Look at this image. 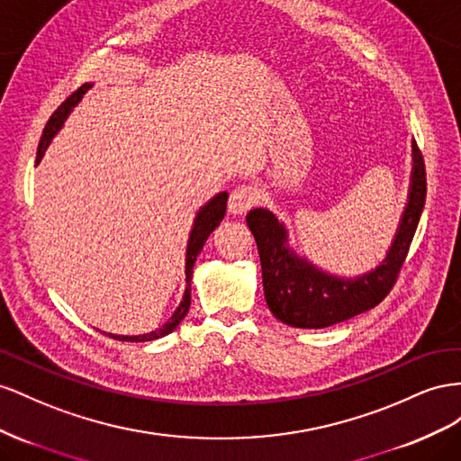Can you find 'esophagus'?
Listing matches in <instances>:
<instances>
[{
    "instance_id": "1",
    "label": "esophagus",
    "mask_w": 461,
    "mask_h": 461,
    "mask_svg": "<svg viewBox=\"0 0 461 461\" xmlns=\"http://www.w3.org/2000/svg\"><path fill=\"white\" fill-rule=\"evenodd\" d=\"M260 201V191L255 185H240L230 194L228 208L231 214H245Z\"/></svg>"
}]
</instances>
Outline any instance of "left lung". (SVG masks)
<instances>
[{"label":"left lung","instance_id":"left-lung-1","mask_svg":"<svg viewBox=\"0 0 461 461\" xmlns=\"http://www.w3.org/2000/svg\"><path fill=\"white\" fill-rule=\"evenodd\" d=\"M427 196L423 154L413 142V172L405 212L383 265L359 278L330 276L285 245L287 231L270 210L255 208L247 226L255 235L267 303L276 319L295 328H326L376 307L398 280Z\"/></svg>","mask_w":461,"mask_h":461}]
</instances>
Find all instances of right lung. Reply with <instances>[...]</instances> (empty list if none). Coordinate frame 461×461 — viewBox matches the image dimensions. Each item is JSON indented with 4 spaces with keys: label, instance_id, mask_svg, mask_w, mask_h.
Segmentation results:
<instances>
[{
    "label": "right lung",
    "instance_id": "add662e5",
    "mask_svg": "<svg viewBox=\"0 0 461 461\" xmlns=\"http://www.w3.org/2000/svg\"><path fill=\"white\" fill-rule=\"evenodd\" d=\"M90 86L92 85L85 83L81 88L75 90L73 95L68 100H65L54 113H51V117H50L44 131H42L41 144H38L36 162L42 160L46 149L50 147L51 139H54L58 131L61 129L65 117L71 113V110L75 108V104H78V100L83 98V95ZM226 204H228V193H218L212 201H208L199 210V214H196V218H194L193 230H191V235H189V243H187V260H185L187 289H185V295H183V301L179 303V307L172 314V319H169L164 326H160V328H158V330H154L150 334H142V336H113L115 339H120V341H150V339H158V338H162V336H167L169 332H174L176 328H177V324L183 319H185V314L189 312V307H191V280H193L194 260H196V257H199V253L203 251V247H204V243L208 240V235L220 226V221L223 220V216H226Z\"/></svg>",
    "mask_w": 461,
    "mask_h": 461
}]
</instances>
